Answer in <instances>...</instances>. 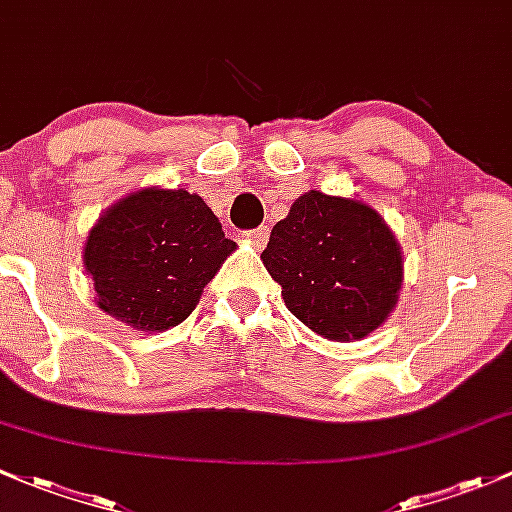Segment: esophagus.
I'll return each mask as SVG.
<instances>
[{"instance_id":"esophagus-1","label":"esophagus","mask_w":512,"mask_h":512,"mask_svg":"<svg viewBox=\"0 0 512 512\" xmlns=\"http://www.w3.org/2000/svg\"><path fill=\"white\" fill-rule=\"evenodd\" d=\"M246 239H249V244L254 249H263L268 244V226H258V229L246 231Z\"/></svg>"}]
</instances>
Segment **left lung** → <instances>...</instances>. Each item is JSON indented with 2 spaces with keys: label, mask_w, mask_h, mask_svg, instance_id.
<instances>
[{
  "label": "left lung",
  "mask_w": 512,
  "mask_h": 512,
  "mask_svg": "<svg viewBox=\"0 0 512 512\" xmlns=\"http://www.w3.org/2000/svg\"><path fill=\"white\" fill-rule=\"evenodd\" d=\"M261 258L295 318L337 342L377 330L404 278L402 251L384 219L360 199L318 189L295 199Z\"/></svg>",
  "instance_id": "8db88e82"
}]
</instances>
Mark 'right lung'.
Segmentation results:
<instances>
[{
    "instance_id": "1",
    "label": "right lung",
    "mask_w": 512,
    "mask_h": 512,
    "mask_svg": "<svg viewBox=\"0 0 512 512\" xmlns=\"http://www.w3.org/2000/svg\"><path fill=\"white\" fill-rule=\"evenodd\" d=\"M236 249L202 197L147 187L105 209L86 239L83 266L103 313L145 333L182 323Z\"/></svg>"
}]
</instances>
